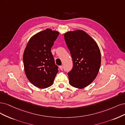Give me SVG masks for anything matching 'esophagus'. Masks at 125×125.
<instances>
[{
  "label": "esophagus",
  "instance_id": "obj_1",
  "mask_svg": "<svg viewBox=\"0 0 125 125\" xmlns=\"http://www.w3.org/2000/svg\"><path fill=\"white\" fill-rule=\"evenodd\" d=\"M59 68H60V70H63V66H59Z\"/></svg>",
  "mask_w": 125,
  "mask_h": 125
}]
</instances>
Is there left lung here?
Here are the masks:
<instances>
[{
  "label": "left lung",
  "instance_id": "obj_1",
  "mask_svg": "<svg viewBox=\"0 0 125 125\" xmlns=\"http://www.w3.org/2000/svg\"><path fill=\"white\" fill-rule=\"evenodd\" d=\"M64 37L73 63L67 73L69 83L82 89L89 85L98 74L101 61L100 49L94 39L83 30L68 31Z\"/></svg>",
  "mask_w": 125,
  "mask_h": 125
}]
</instances>
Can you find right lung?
<instances>
[{"label":"right lung","mask_w":125,"mask_h":125,"mask_svg":"<svg viewBox=\"0 0 125 125\" xmlns=\"http://www.w3.org/2000/svg\"><path fill=\"white\" fill-rule=\"evenodd\" d=\"M59 33L47 29L31 38L23 53V63L27 79L39 88H46L53 83L58 72L51 49Z\"/></svg>","instance_id":"add662e5"}]
</instances>
